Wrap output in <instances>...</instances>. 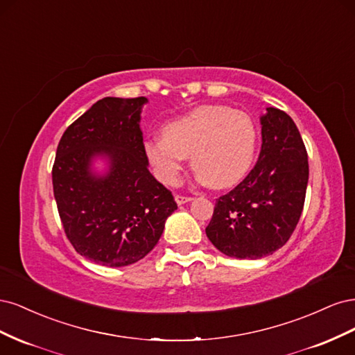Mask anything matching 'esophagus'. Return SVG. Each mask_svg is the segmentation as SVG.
I'll use <instances>...</instances> for the list:
<instances>
[{
  "instance_id": "esophagus-1",
  "label": "esophagus",
  "mask_w": 355,
  "mask_h": 355,
  "mask_svg": "<svg viewBox=\"0 0 355 355\" xmlns=\"http://www.w3.org/2000/svg\"><path fill=\"white\" fill-rule=\"evenodd\" d=\"M175 200H176V202L179 204V206H182V204H185V202H189L192 198L191 197H187V196H176L175 197Z\"/></svg>"
}]
</instances>
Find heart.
I'll list each match as a JSON object with an SVG mask.
<instances>
[{"instance_id": "1", "label": "heart", "mask_w": 355, "mask_h": 355, "mask_svg": "<svg viewBox=\"0 0 355 355\" xmlns=\"http://www.w3.org/2000/svg\"><path fill=\"white\" fill-rule=\"evenodd\" d=\"M257 148L253 118L223 105H202L163 128V137H151L145 154L155 175L176 185L191 157L192 170L211 188H230L249 171Z\"/></svg>"}]
</instances>
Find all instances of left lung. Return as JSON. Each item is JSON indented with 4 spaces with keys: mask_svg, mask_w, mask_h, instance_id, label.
<instances>
[{
    "mask_svg": "<svg viewBox=\"0 0 355 355\" xmlns=\"http://www.w3.org/2000/svg\"><path fill=\"white\" fill-rule=\"evenodd\" d=\"M259 159L245 179L216 200L206 228L211 244L237 259H259L283 247L304 209L308 154L295 121L266 108Z\"/></svg>",
    "mask_w": 355,
    "mask_h": 355,
    "instance_id": "left-lung-1",
    "label": "left lung"
}]
</instances>
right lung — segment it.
<instances>
[{
    "label": "right lung",
    "instance_id": "add662e5",
    "mask_svg": "<svg viewBox=\"0 0 355 355\" xmlns=\"http://www.w3.org/2000/svg\"><path fill=\"white\" fill-rule=\"evenodd\" d=\"M146 98H103L63 133L53 164V192L73 249L105 266L141 261L178 209L171 192L149 173L139 121ZM106 156L103 177L91 159Z\"/></svg>",
    "mask_w": 355,
    "mask_h": 355
}]
</instances>
